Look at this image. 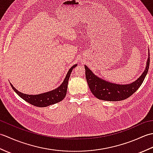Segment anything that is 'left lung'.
Segmentation results:
<instances>
[{
    "label": "left lung",
    "mask_w": 153,
    "mask_h": 153,
    "mask_svg": "<svg viewBox=\"0 0 153 153\" xmlns=\"http://www.w3.org/2000/svg\"><path fill=\"white\" fill-rule=\"evenodd\" d=\"M148 56L147 66L143 73L137 80L127 85H118L100 79L85 66L86 79L93 95L98 99L107 101H120L128 99L137 91L147 76L150 64V54Z\"/></svg>",
    "instance_id": "left-lung-1"
}]
</instances>
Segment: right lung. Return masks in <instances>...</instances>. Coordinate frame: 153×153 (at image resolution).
Instances as JSON below:
<instances>
[{"label":"right lung","instance_id":"1","mask_svg":"<svg viewBox=\"0 0 153 153\" xmlns=\"http://www.w3.org/2000/svg\"><path fill=\"white\" fill-rule=\"evenodd\" d=\"M76 66L77 64H75L70 68L63 83L58 88L47 93L39 94V95H27V94H24L18 91L11 83L10 85L14 91L26 102L37 107H46L56 104L64 99L66 95L68 80H69L70 74L72 71L73 68Z\"/></svg>","mask_w":153,"mask_h":153}]
</instances>
